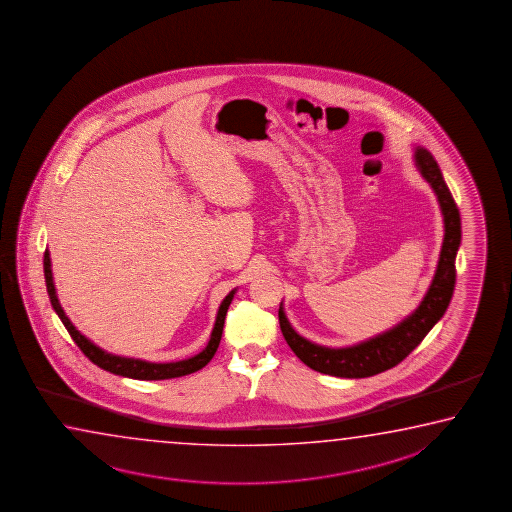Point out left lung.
<instances>
[{"label": "left lung", "mask_w": 512, "mask_h": 512, "mask_svg": "<svg viewBox=\"0 0 512 512\" xmlns=\"http://www.w3.org/2000/svg\"><path fill=\"white\" fill-rule=\"evenodd\" d=\"M414 163L419 174L423 175V179L432 186L437 195L444 222L441 254L430 288L426 290L425 297L416 310L396 326L378 333L376 337L346 347L319 346L312 340L301 337L286 319L283 303L279 304V326L286 344L303 364L317 373L330 374L337 378H367L392 369L421 344V340L441 321L442 315L450 306L457 276L455 258L462 238L459 208L444 182L441 168L426 148H414Z\"/></svg>", "instance_id": "1"}]
</instances>
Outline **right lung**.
I'll list each match as a JSON object with an SVG mask.
<instances>
[{
    "instance_id": "obj_1",
    "label": "right lung",
    "mask_w": 512,
    "mask_h": 512,
    "mask_svg": "<svg viewBox=\"0 0 512 512\" xmlns=\"http://www.w3.org/2000/svg\"><path fill=\"white\" fill-rule=\"evenodd\" d=\"M44 281H46V290H48V295H50L53 310L59 315V319L66 326V330L70 333L71 338L80 347V351L93 364L102 367L104 371L118 374V376H125V378H132V380H170V378H181V376H186V374L197 373L204 365H208L209 360L217 353L218 344H220V338H222V331H224L226 313L229 310V304L233 301L234 294H236V288H234L218 306L217 319H215V326H213V331H211L208 346L204 347L197 355L190 356L186 360L157 364V362H147V360H141V358H127V356L107 353L102 347L96 346L95 342H91L86 335H82L73 326V322L68 319V315L62 310L59 297H57V290H55V283H53L52 260H50L48 249L44 252Z\"/></svg>"
}]
</instances>
